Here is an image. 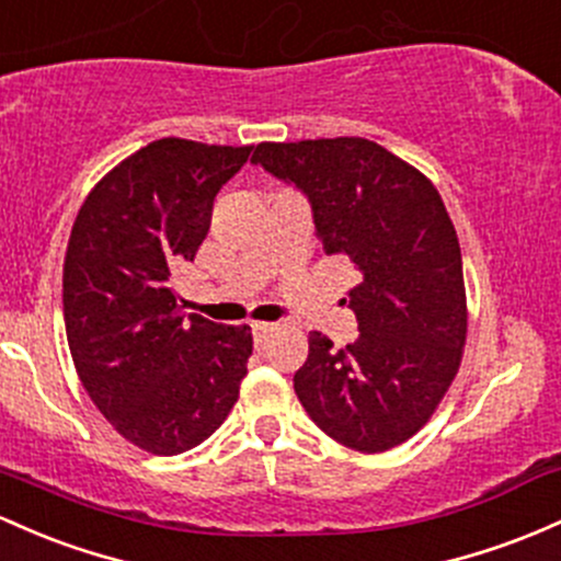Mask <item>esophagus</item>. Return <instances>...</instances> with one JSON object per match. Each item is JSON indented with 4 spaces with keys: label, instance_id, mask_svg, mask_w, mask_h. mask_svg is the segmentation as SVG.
<instances>
[{
    "label": "esophagus",
    "instance_id": "1",
    "mask_svg": "<svg viewBox=\"0 0 561 561\" xmlns=\"http://www.w3.org/2000/svg\"><path fill=\"white\" fill-rule=\"evenodd\" d=\"M274 328H276V324H271V322H252V335H255V343L266 341V335Z\"/></svg>",
    "mask_w": 561,
    "mask_h": 561
}]
</instances>
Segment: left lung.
<instances>
[{
  "mask_svg": "<svg viewBox=\"0 0 561 561\" xmlns=\"http://www.w3.org/2000/svg\"><path fill=\"white\" fill-rule=\"evenodd\" d=\"M250 162L304 191L324 252L359 271L348 290L359 337L332 348L309 332V359L293 378L300 404L351 450L402 445L450 389L469 328L458 233L439 191L367 138L257 144Z\"/></svg>",
  "mask_w": 561,
  "mask_h": 561,
  "instance_id": "obj_1",
  "label": "left lung"
}]
</instances>
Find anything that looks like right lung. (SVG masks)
Instances as JSON below:
<instances>
[{
  "mask_svg": "<svg viewBox=\"0 0 561 561\" xmlns=\"http://www.w3.org/2000/svg\"><path fill=\"white\" fill-rule=\"evenodd\" d=\"M250 151L153 140L103 175L73 220L64 261L73 367L111 426L151 455L202 445L248 375V324L186 317L170 276L194 261L215 194Z\"/></svg>",
  "mask_w": 561,
  "mask_h": 561,
  "instance_id": "add662e5",
  "label": "right lung"
}]
</instances>
